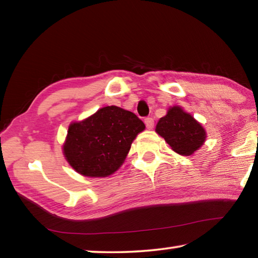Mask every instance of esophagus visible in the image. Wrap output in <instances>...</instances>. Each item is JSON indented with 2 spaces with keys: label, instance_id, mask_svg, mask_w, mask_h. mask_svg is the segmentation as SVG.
Here are the masks:
<instances>
[{
  "label": "esophagus",
  "instance_id": "1",
  "mask_svg": "<svg viewBox=\"0 0 258 258\" xmlns=\"http://www.w3.org/2000/svg\"><path fill=\"white\" fill-rule=\"evenodd\" d=\"M145 124H146L148 130H152L155 125V120H154V118H151V117H148V118L145 119Z\"/></svg>",
  "mask_w": 258,
  "mask_h": 258
}]
</instances>
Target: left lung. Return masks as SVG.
Listing matches in <instances>:
<instances>
[{
  "instance_id": "8db88e82",
  "label": "left lung",
  "mask_w": 258,
  "mask_h": 258,
  "mask_svg": "<svg viewBox=\"0 0 258 258\" xmlns=\"http://www.w3.org/2000/svg\"><path fill=\"white\" fill-rule=\"evenodd\" d=\"M156 132L182 156L195 154L206 140V131L180 106L171 107L156 126Z\"/></svg>"
}]
</instances>
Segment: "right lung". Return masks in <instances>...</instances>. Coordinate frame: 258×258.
Returning <instances> with one entry per match:
<instances>
[{
	"instance_id": "right-lung-1",
	"label": "right lung",
	"mask_w": 258,
	"mask_h": 258,
	"mask_svg": "<svg viewBox=\"0 0 258 258\" xmlns=\"http://www.w3.org/2000/svg\"><path fill=\"white\" fill-rule=\"evenodd\" d=\"M145 128L135 113L116 106L103 107L69 125L63 156L81 175L107 177L123 165L134 139Z\"/></svg>"
}]
</instances>
